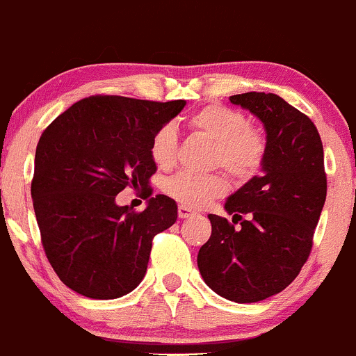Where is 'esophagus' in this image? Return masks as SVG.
Masks as SVG:
<instances>
[{
    "label": "esophagus",
    "instance_id": "1",
    "mask_svg": "<svg viewBox=\"0 0 356 356\" xmlns=\"http://www.w3.org/2000/svg\"><path fill=\"white\" fill-rule=\"evenodd\" d=\"M179 218H189V216L194 215V211L189 207H184V204H179Z\"/></svg>",
    "mask_w": 356,
    "mask_h": 356
}]
</instances>
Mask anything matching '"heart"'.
I'll use <instances>...</instances> for the list:
<instances>
[{
	"mask_svg": "<svg viewBox=\"0 0 356 356\" xmlns=\"http://www.w3.org/2000/svg\"><path fill=\"white\" fill-rule=\"evenodd\" d=\"M191 131L213 141V165H222L237 181H247L263 167L268 153L266 134L249 124L241 111L222 104H209L188 118ZM177 152V131L163 124L155 131L149 143V156L156 167H172ZM227 179L220 172L191 174L179 172L167 179L163 191L175 201L189 208H201L227 193Z\"/></svg>",
	"mask_w": 356,
	"mask_h": 356,
	"instance_id": "obj_1",
	"label": "heart"
}]
</instances>
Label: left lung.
<instances>
[{
    "label": "left lung",
    "mask_w": 356,
    "mask_h": 356,
    "mask_svg": "<svg viewBox=\"0 0 356 356\" xmlns=\"http://www.w3.org/2000/svg\"><path fill=\"white\" fill-rule=\"evenodd\" d=\"M230 102L261 119L268 153L263 174L227 200L232 222L208 215L197 268L223 298L254 304L285 290L309 259L327 193L324 149L314 122L282 97L247 92Z\"/></svg>",
    "instance_id": "left-lung-1"
}]
</instances>
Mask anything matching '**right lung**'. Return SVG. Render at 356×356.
I'll return each mask as SVG.
<instances>
[{
  "mask_svg": "<svg viewBox=\"0 0 356 356\" xmlns=\"http://www.w3.org/2000/svg\"><path fill=\"white\" fill-rule=\"evenodd\" d=\"M184 106L93 95L44 129L35 149L33 209L52 269L76 293L109 300L143 280L153 237L177 220L174 200L152 197L148 182L156 165L149 143ZM126 187L142 189L147 210L115 203Z\"/></svg>",
  "mask_w": 356,
  "mask_h": 356,
  "instance_id": "right-lung-1",
  "label": "right lung"
}]
</instances>
